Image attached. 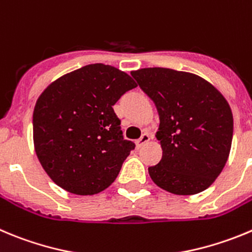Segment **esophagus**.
I'll use <instances>...</instances> for the list:
<instances>
[{
	"mask_svg": "<svg viewBox=\"0 0 252 252\" xmlns=\"http://www.w3.org/2000/svg\"><path fill=\"white\" fill-rule=\"evenodd\" d=\"M149 141H150V135L149 133H144V135H142L141 137L138 138L137 141L135 142L136 147H137V149H140V147H142L145 144H147Z\"/></svg>",
	"mask_w": 252,
	"mask_h": 252,
	"instance_id": "1",
	"label": "esophagus"
}]
</instances>
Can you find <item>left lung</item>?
<instances>
[{"mask_svg": "<svg viewBox=\"0 0 252 252\" xmlns=\"http://www.w3.org/2000/svg\"><path fill=\"white\" fill-rule=\"evenodd\" d=\"M131 75L160 116L156 137L162 158L149 167L152 181L175 195L206 190L221 174L231 150L234 117L226 98L195 73L149 67Z\"/></svg>", "mask_w": 252, "mask_h": 252, "instance_id": "left-lung-1", "label": "left lung"}]
</instances>
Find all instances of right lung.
Listing matches in <instances>:
<instances>
[{
  "instance_id": "1",
  "label": "right lung",
  "mask_w": 252,
  "mask_h": 252,
  "mask_svg": "<svg viewBox=\"0 0 252 252\" xmlns=\"http://www.w3.org/2000/svg\"><path fill=\"white\" fill-rule=\"evenodd\" d=\"M137 86L126 72L87 64L46 87L33 110V145L50 179L71 193L94 195L119 175L132 141L112 106Z\"/></svg>"
}]
</instances>
